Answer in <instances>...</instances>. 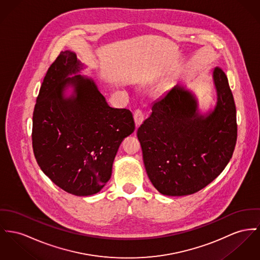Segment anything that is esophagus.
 <instances>
[{"mask_svg": "<svg viewBox=\"0 0 260 260\" xmlns=\"http://www.w3.org/2000/svg\"><path fill=\"white\" fill-rule=\"evenodd\" d=\"M134 120L136 123V127H139L142 124V122L144 121V113L142 110L137 109L134 111Z\"/></svg>", "mask_w": 260, "mask_h": 260, "instance_id": "obj_1", "label": "esophagus"}]
</instances>
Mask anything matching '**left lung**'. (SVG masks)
<instances>
[{"label": "left lung", "instance_id": "8db88e82", "mask_svg": "<svg viewBox=\"0 0 260 260\" xmlns=\"http://www.w3.org/2000/svg\"><path fill=\"white\" fill-rule=\"evenodd\" d=\"M217 104L201 114L194 94L178 85L154 103L138 128L148 176L164 195L201 190L225 170L238 136L237 110L225 72L213 71Z\"/></svg>", "mask_w": 260, "mask_h": 260}]
</instances>
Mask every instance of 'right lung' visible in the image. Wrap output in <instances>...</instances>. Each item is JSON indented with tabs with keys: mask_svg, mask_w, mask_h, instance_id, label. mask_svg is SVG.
Listing matches in <instances>:
<instances>
[{
	"mask_svg": "<svg viewBox=\"0 0 260 260\" xmlns=\"http://www.w3.org/2000/svg\"><path fill=\"white\" fill-rule=\"evenodd\" d=\"M81 70L72 51L53 62L36 99L31 137L41 171L63 190L88 196L110 179L118 148L135 122L129 109L110 107L91 79L77 75ZM69 86L74 92L66 97Z\"/></svg>",
	"mask_w": 260,
	"mask_h": 260,
	"instance_id": "obj_1",
	"label": "right lung"
}]
</instances>
